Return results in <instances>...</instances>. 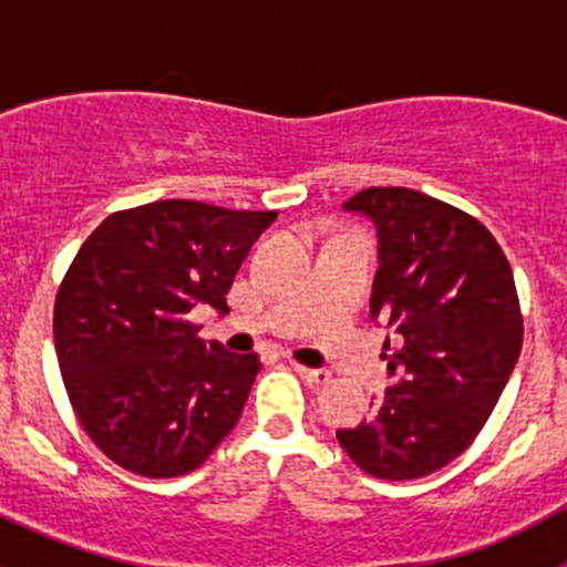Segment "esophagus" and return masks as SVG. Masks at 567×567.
I'll return each mask as SVG.
<instances>
[{"label": "esophagus", "instance_id": "1", "mask_svg": "<svg viewBox=\"0 0 567 567\" xmlns=\"http://www.w3.org/2000/svg\"><path fill=\"white\" fill-rule=\"evenodd\" d=\"M293 370L301 375V379L310 381V384H329L331 381V373L323 368H305V364L293 362Z\"/></svg>", "mask_w": 567, "mask_h": 567}]
</instances>
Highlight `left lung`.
Segmentation results:
<instances>
[{"mask_svg": "<svg viewBox=\"0 0 567 567\" xmlns=\"http://www.w3.org/2000/svg\"><path fill=\"white\" fill-rule=\"evenodd\" d=\"M342 210L373 221L370 318L390 331L386 351L390 337L398 348L384 353L392 384L375 416L337 442L373 477H425L472 444L518 362L511 262L474 216L414 188H364Z\"/></svg>", "mask_w": 567, "mask_h": 567, "instance_id": "obj_1", "label": "left lung"}]
</instances>
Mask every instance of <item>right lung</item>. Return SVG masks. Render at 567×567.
Returning <instances> with one entry per match:
<instances>
[{
  "mask_svg": "<svg viewBox=\"0 0 567 567\" xmlns=\"http://www.w3.org/2000/svg\"><path fill=\"white\" fill-rule=\"evenodd\" d=\"M274 210L158 199L106 216L54 301V348L95 447L142 477H177L236 427L255 353L199 340L188 312H227V290Z\"/></svg>",
  "mask_w": 567,
  "mask_h": 567,
  "instance_id": "right-lung-1",
  "label": "right lung"
}]
</instances>
